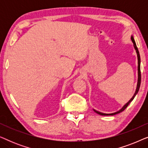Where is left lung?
Wrapping results in <instances>:
<instances>
[{
  "label": "left lung",
  "mask_w": 148,
  "mask_h": 148,
  "mask_svg": "<svg viewBox=\"0 0 148 148\" xmlns=\"http://www.w3.org/2000/svg\"><path fill=\"white\" fill-rule=\"evenodd\" d=\"M131 40H132L133 44H134V48L135 50H136V52H137V59H138V82H137V88H136V91H135L134 95H133V96L131 98V99L119 111H117L116 112H114V113H112V114H105V113H102L100 112H98V111H96V110H94L95 112H96L97 114H100V115H102V116H108V115H114V114H119V113H120L121 112H123V110H125V108H127V106H128V105L130 104V102L132 101L133 99H134L135 96H136V94H137V92H138V91L139 90V87H140V84H141V70H140V55H139V50H138V48H137V46H136V44H135V42L134 39H133V36H131Z\"/></svg>",
  "instance_id": "1"
}]
</instances>
